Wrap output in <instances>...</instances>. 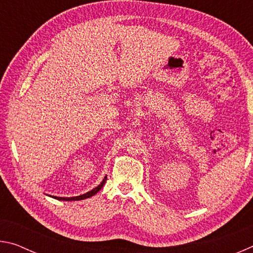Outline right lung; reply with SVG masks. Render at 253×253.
<instances>
[{
	"instance_id": "1",
	"label": "right lung",
	"mask_w": 253,
	"mask_h": 253,
	"mask_svg": "<svg viewBox=\"0 0 253 253\" xmlns=\"http://www.w3.org/2000/svg\"><path fill=\"white\" fill-rule=\"evenodd\" d=\"M106 181H107V176L102 179V182L99 184V185H98L97 187H95L93 188V190H91V191H89V192H87V193H84V194H83V195H79V196H75V198H57V196H55L54 199H57V200H61V201H79V200H84V199H88V198H90V196H92V195H95L97 192H99L100 190H101V187L104 186V184L106 183Z\"/></svg>"
}]
</instances>
